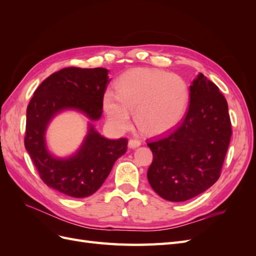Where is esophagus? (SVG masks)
I'll return each instance as SVG.
<instances>
[{"mask_svg":"<svg viewBox=\"0 0 256 256\" xmlns=\"http://www.w3.org/2000/svg\"><path fill=\"white\" fill-rule=\"evenodd\" d=\"M141 145V142L138 140H136V138H130L129 142H128V146L129 148H136Z\"/></svg>","mask_w":256,"mask_h":256,"instance_id":"obj_1","label":"esophagus"}]
</instances>
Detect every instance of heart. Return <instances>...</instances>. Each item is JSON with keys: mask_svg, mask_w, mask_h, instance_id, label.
Instances as JSON below:
<instances>
[{"mask_svg": "<svg viewBox=\"0 0 256 256\" xmlns=\"http://www.w3.org/2000/svg\"><path fill=\"white\" fill-rule=\"evenodd\" d=\"M190 99L188 84L180 76L152 68H134L116 82V94L106 92L104 109L110 125L125 131L131 124L130 113L142 132L166 134L180 124Z\"/></svg>", "mask_w": 256, "mask_h": 256, "instance_id": "heart-1", "label": "heart"}]
</instances>
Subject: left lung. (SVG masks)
<instances>
[{"label":"left lung","mask_w":256,"mask_h":256,"mask_svg":"<svg viewBox=\"0 0 256 256\" xmlns=\"http://www.w3.org/2000/svg\"><path fill=\"white\" fill-rule=\"evenodd\" d=\"M232 136L226 99L203 74L190 85L189 108L182 120L150 141V187L162 198L184 202L219 180Z\"/></svg>","instance_id":"obj_1"}]
</instances>
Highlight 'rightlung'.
Returning <instances> with one entry per match:
<instances>
[{
	"label": "right lung",
	"instance_id": "obj_1",
	"mask_svg": "<svg viewBox=\"0 0 256 256\" xmlns=\"http://www.w3.org/2000/svg\"><path fill=\"white\" fill-rule=\"evenodd\" d=\"M109 82L106 68L67 67L48 76L28 106L26 150L42 180L68 196L86 198L102 187L114 162L126 152L128 140H109L90 124L80 150L69 158H56L47 150L46 129L58 113L69 109L98 120Z\"/></svg>",
	"mask_w": 256,
	"mask_h": 256
}]
</instances>
